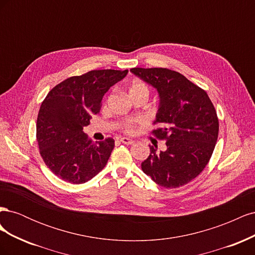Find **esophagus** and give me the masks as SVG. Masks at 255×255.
Here are the masks:
<instances>
[{"label": "esophagus", "instance_id": "esophagus-1", "mask_svg": "<svg viewBox=\"0 0 255 255\" xmlns=\"http://www.w3.org/2000/svg\"><path fill=\"white\" fill-rule=\"evenodd\" d=\"M119 140H120V142L125 143V144H132V143H134V140L129 139V138H128V137H121Z\"/></svg>", "mask_w": 255, "mask_h": 255}]
</instances>
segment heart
<instances>
[{"label":"heart","instance_id":"obj_1","mask_svg":"<svg viewBox=\"0 0 255 255\" xmlns=\"http://www.w3.org/2000/svg\"><path fill=\"white\" fill-rule=\"evenodd\" d=\"M138 91H146V92H149V89H148V87L145 86V84H143L142 82L135 81V82H133L132 85H130L129 94H134V92H138ZM132 126H133V122H128V123H127V125H126V128L128 130H130V128H132Z\"/></svg>","mask_w":255,"mask_h":255}]
</instances>
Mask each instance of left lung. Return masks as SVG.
<instances>
[{"label": "left lung", "mask_w": 255, "mask_h": 255, "mask_svg": "<svg viewBox=\"0 0 255 255\" xmlns=\"http://www.w3.org/2000/svg\"><path fill=\"white\" fill-rule=\"evenodd\" d=\"M130 72L155 88L158 110L153 133L166 139V151L150 155L141 163L142 171L165 188H176L202 172L217 142V114L206 92L181 73L165 68H133Z\"/></svg>", "instance_id": "left-lung-1"}]
</instances>
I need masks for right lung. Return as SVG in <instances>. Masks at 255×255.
Segmentation results:
<instances>
[{
    "label": "right lung",
    "instance_id": "right-lung-1",
    "mask_svg": "<svg viewBox=\"0 0 255 255\" xmlns=\"http://www.w3.org/2000/svg\"><path fill=\"white\" fill-rule=\"evenodd\" d=\"M128 70H92L56 85L42 102L37 118V142L50 170L71 184L86 183L107 164L113 138L94 143L83 132L102 99Z\"/></svg>",
    "mask_w": 255,
    "mask_h": 255
}]
</instances>
